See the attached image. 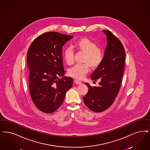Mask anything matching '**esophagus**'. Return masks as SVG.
I'll return each mask as SVG.
<instances>
[{
    "instance_id": "obj_1",
    "label": "esophagus",
    "mask_w": 150,
    "mask_h": 150,
    "mask_svg": "<svg viewBox=\"0 0 150 150\" xmlns=\"http://www.w3.org/2000/svg\"><path fill=\"white\" fill-rule=\"evenodd\" d=\"M74 83H75L76 84H77V85H81V84H82V82H80V81H79L77 79H74Z\"/></svg>"
}]
</instances>
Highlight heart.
<instances>
[{
	"label": "heart",
	"mask_w": 150,
	"mask_h": 150,
	"mask_svg": "<svg viewBox=\"0 0 150 150\" xmlns=\"http://www.w3.org/2000/svg\"><path fill=\"white\" fill-rule=\"evenodd\" d=\"M73 47L77 50L85 52L83 64H77L69 69L70 76L77 79H82L89 71V66L92 69L96 68L101 64L103 59L102 50L96 47V44L87 38L76 40ZM63 58L68 65L74 62V52L71 47H67L63 51Z\"/></svg>",
	"instance_id": "b5f03b06"
}]
</instances>
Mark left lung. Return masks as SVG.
Returning <instances> with one entry per match:
<instances>
[{"mask_svg":"<svg viewBox=\"0 0 150 150\" xmlns=\"http://www.w3.org/2000/svg\"><path fill=\"white\" fill-rule=\"evenodd\" d=\"M106 36L107 46L101 64L91 75L92 80L99 79V86L85 85L88 91L83 98L90 110L102 112L108 109L119 91L123 74L125 52L120 41L108 30H103Z\"/></svg>","mask_w":150,"mask_h":150,"instance_id":"1","label":"left lung"}]
</instances>
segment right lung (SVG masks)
<instances>
[{"label": "right lung", "instance_id": "right-lung-1", "mask_svg": "<svg viewBox=\"0 0 150 150\" xmlns=\"http://www.w3.org/2000/svg\"><path fill=\"white\" fill-rule=\"evenodd\" d=\"M72 38L60 33H44L34 40L28 50L30 92L33 102L43 112L57 110L72 87L73 79L64 76L62 57L63 46Z\"/></svg>", "mask_w": 150, "mask_h": 150}]
</instances>
